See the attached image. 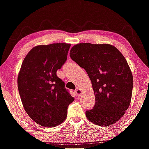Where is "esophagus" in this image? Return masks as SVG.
Returning a JSON list of instances; mask_svg holds the SVG:
<instances>
[{
	"instance_id": "34e87169",
	"label": "esophagus",
	"mask_w": 149,
	"mask_h": 149,
	"mask_svg": "<svg viewBox=\"0 0 149 149\" xmlns=\"http://www.w3.org/2000/svg\"><path fill=\"white\" fill-rule=\"evenodd\" d=\"M75 94L77 95V96H81V95L82 94V91L80 90V89L77 88L76 90H75Z\"/></svg>"
}]
</instances>
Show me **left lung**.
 Returning a JSON list of instances; mask_svg holds the SVG:
<instances>
[{
	"mask_svg": "<svg viewBox=\"0 0 149 149\" xmlns=\"http://www.w3.org/2000/svg\"><path fill=\"white\" fill-rule=\"evenodd\" d=\"M70 55L86 71L92 82L96 103L86 112L92 123L108 126L125 114L131 102L133 77L125 57L110 44L82 43L71 49Z\"/></svg>",
	"mask_w": 149,
	"mask_h": 149,
	"instance_id": "8db88e82",
	"label": "left lung"
}]
</instances>
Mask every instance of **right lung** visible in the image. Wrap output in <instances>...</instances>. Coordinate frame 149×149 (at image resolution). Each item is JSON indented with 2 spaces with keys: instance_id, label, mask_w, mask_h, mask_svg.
<instances>
[{
  "instance_id": "right-lung-1",
  "label": "right lung",
  "mask_w": 149,
  "mask_h": 149,
  "mask_svg": "<svg viewBox=\"0 0 149 149\" xmlns=\"http://www.w3.org/2000/svg\"><path fill=\"white\" fill-rule=\"evenodd\" d=\"M70 43H52L33 47L26 54L17 77L18 89L25 112L45 127L59 125L74 100L57 76L67 59Z\"/></svg>"
}]
</instances>
